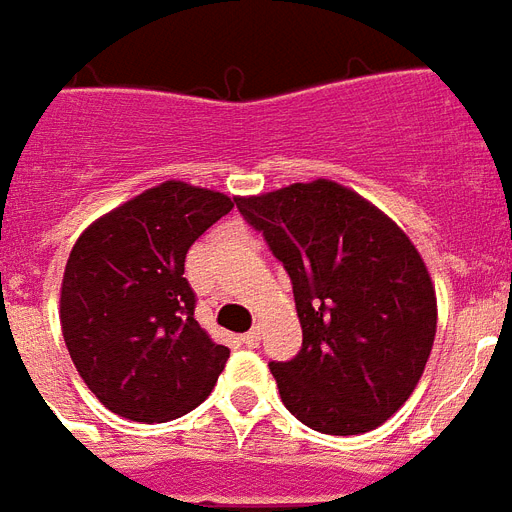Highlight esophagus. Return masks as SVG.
Here are the masks:
<instances>
[{
	"label": "esophagus",
	"instance_id": "34e87169",
	"mask_svg": "<svg viewBox=\"0 0 512 512\" xmlns=\"http://www.w3.org/2000/svg\"><path fill=\"white\" fill-rule=\"evenodd\" d=\"M259 341H261V333H259V327H253V330H248V333L242 335V343H248V346H259Z\"/></svg>",
	"mask_w": 512,
	"mask_h": 512
}]
</instances>
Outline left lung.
I'll return each mask as SVG.
<instances>
[{
    "mask_svg": "<svg viewBox=\"0 0 512 512\" xmlns=\"http://www.w3.org/2000/svg\"><path fill=\"white\" fill-rule=\"evenodd\" d=\"M237 207L292 278L302 349L270 371L313 431H374L414 393L436 338V292L414 242L333 179L240 196Z\"/></svg>",
    "mask_w": 512,
    "mask_h": 512,
    "instance_id": "obj_1",
    "label": "left lung"
}]
</instances>
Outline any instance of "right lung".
<instances>
[{
    "instance_id": "1",
    "label": "right lung",
    "mask_w": 512,
    "mask_h": 512,
    "mask_svg": "<svg viewBox=\"0 0 512 512\" xmlns=\"http://www.w3.org/2000/svg\"><path fill=\"white\" fill-rule=\"evenodd\" d=\"M237 199L166 179L92 220L59 289L62 335L106 409L166 423L212 393L229 349L193 319L185 256Z\"/></svg>"
}]
</instances>
